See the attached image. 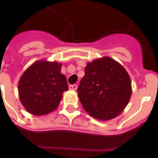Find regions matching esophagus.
I'll return each instance as SVG.
<instances>
[{
	"label": "esophagus",
	"instance_id": "obj_1",
	"mask_svg": "<svg viewBox=\"0 0 158 158\" xmlns=\"http://www.w3.org/2000/svg\"><path fill=\"white\" fill-rule=\"evenodd\" d=\"M69 89H71V90H76V89H78V85H70L69 86Z\"/></svg>",
	"mask_w": 158,
	"mask_h": 158
}]
</instances>
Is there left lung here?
Returning a JSON list of instances; mask_svg holds the SVG:
<instances>
[{"label":"left lung","mask_w":158,"mask_h":158,"mask_svg":"<svg viewBox=\"0 0 158 158\" xmlns=\"http://www.w3.org/2000/svg\"><path fill=\"white\" fill-rule=\"evenodd\" d=\"M131 93V80L125 69L108 56L87 63L78 88L83 107L100 120L118 116L127 106Z\"/></svg>","instance_id":"left-lung-1"}]
</instances>
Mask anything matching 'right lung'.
<instances>
[{
	"instance_id": "right-lung-1",
	"label": "right lung",
	"mask_w": 158,
	"mask_h": 158,
	"mask_svg": "<svg viewBox=\"0 0 158 158\" xmlns=\"http://www.w3.org/2000/svg\"><path fill=\"white\" fill-rule=\"evenodd\" d=\"M61 67L56 62L39 61L23 73L19 82V98L29 113L45 115L58 106L62 93L69 89Z\"/></svg>"
}]
</instances>
